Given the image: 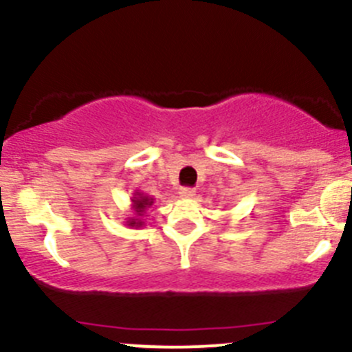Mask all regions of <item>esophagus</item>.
Masks as SVG:
<instances>
[{
	"label": "esophagus",
	"instance_id": "esophagus-1",
	"mask_svg": "<svg viewBox=\"0 0 352 352\" xmlns=\"http://www.w3.org/2000/svg\"><path fill=\"white\" fill-rule=\"evenodd\" d=\"M180 197H184V199H190V197H194L196 196V190L192 189V187H182V189H180Z\"/></svg>",
	"mask_w": 352,
	"mask_h": 352
}]
</instances>
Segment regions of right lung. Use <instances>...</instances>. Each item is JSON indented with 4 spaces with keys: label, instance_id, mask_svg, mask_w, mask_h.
Masks as SVG:
<instances>
[{
    "label": "right lung",
    "instance_id": "1",
    "mask_svg": "<svg viewBox=\"0 0 352 352\" xmlns=\"http://www.w3.org/2000/svg\"><path fill=\"white\" fill-rule=\"evenodd\" d=\"M153 204V199L148 197V196H143V194L136 192V197H133V211H134V216H131L129 219H127V226H143V214L144 211H146L150 206Z\"/></svg>",
    "mask_w": 352,
    "mask_h": 352
}]
</instances>
